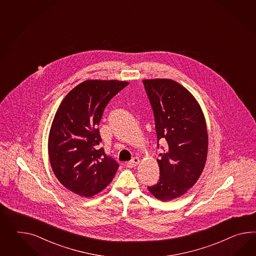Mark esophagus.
<instances>
[{
	"label": "esophagus",
	"mask_w": 256,
	"mask_h": 256,
	"mask_svg": "<svg viewBox=\"0 0 256 256\" xmlns=\"http://www.w3.org/2000/svg\"><path fill=\"white\" fill-rule=\"evenodd\" d=\"M138 162H140V159L138 157H134L133 159H131L130 162H126V166H128V168H135V166H137Z\"/></svg>",
	"instance_id": "1"
}]
</instances>
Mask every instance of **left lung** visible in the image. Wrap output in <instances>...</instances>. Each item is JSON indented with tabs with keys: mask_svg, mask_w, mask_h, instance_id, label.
<instances>
[{
	"mask_svg": "<svg viewBox=\"0 0 256 256\" xmlns=\"http://www.w3.org/2000/svg\"><path fill=\"white\" fill-rule=\"evenodd\" d=\"M144 88L154 114L158 140L166 144L157 162L160 178L148 187L160 200L186 194L199 180L206 166L208 134L204 112L194 95L168 78L144 80Z\"/></svg>",
	"mask_w": 256,
	"mask_h": 256,
	"instance_id": "left-lung-1",
	"label": "left lung"
}]
</instances>
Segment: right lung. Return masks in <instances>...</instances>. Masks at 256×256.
Wrapping results in <instances>:
<instances>
[{
	"mask_svg": "<svg viewBox=\"0 0 256 256\" xmlns=\"http://www.w3.org/2000/svg\"><path fill=\"white\" fill-rule=\"evenodd\" d=\"M128 82L90 80L64 98L50 126L48 154L57 180L70 192L92 197L106 188L118 162L100 147L99 123L107 104Z\"/></svg>",
	"mask_w": 256,
	"mask_h": 256,
	"instance_id": "1",
	"label": "right lung"
}]
</instances>
